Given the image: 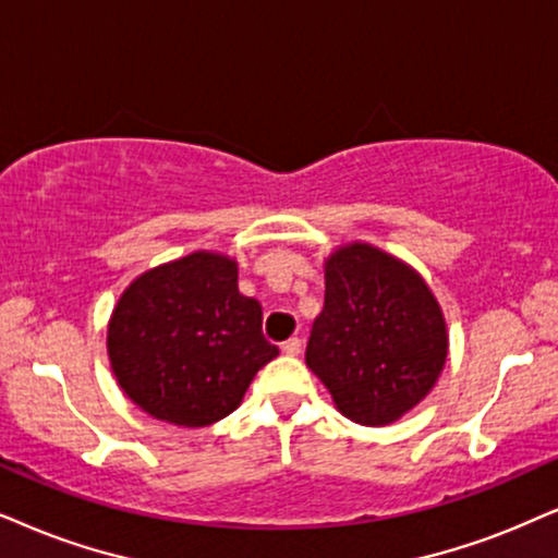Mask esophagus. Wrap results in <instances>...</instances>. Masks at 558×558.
Instances as JSON below:
<instances>
[{
    "instance_id": "34e87169",
    "label": "esophagus",
    "mask_w": 558,
    "mask_h": 558,
    "mask_svg": "<svg viewBox=\"0 0 558 558\" xmlns=\"http://www.w3.org/2000/svg\"><path fill=\"white\" fill-rule=\"evenodd\" d=\"M280 350H283L286 355H299V352H301V340H299V337H291V340H286L283 344H280Z\"/></svg>"
}]
</instances>
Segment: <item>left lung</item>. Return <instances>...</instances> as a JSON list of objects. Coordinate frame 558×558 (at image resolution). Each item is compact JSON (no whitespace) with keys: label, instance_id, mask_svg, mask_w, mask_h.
<instances>
[{"label":"left lung","instance_id":"obj_1","mask_svg":"<svg viewBox=\"0 0 558 558\" xmlns=\"http://www.w3.org/2000/svg\"><path fill=\"white\" fill-rule=\"evenodd\" d=\"M324 280L306 365L344 417L391 425L433 391L446 365L448 331L437 299L417 270L363 242L329 255Z\"/></svg>","mask_w":558,"mask_h":558}]
</instances>
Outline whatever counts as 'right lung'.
I'll use <instances>...</instances> for the list:
<instances>
[{"label":"right lung","instance_id":"obj_1","mask_svg":"<svg viewBox=\"0 0 558 558\" xmlns=\"http://www.w3.org/2000/svg\"><path fill=\"white\" fill-rule=\"evenodd\" d=\"M278 352L263 335V306L239 293L236 263L218 252L138 275L108 324L118 386L178 427H206L234 412Z\"/></svg>","mask_w":558,"mask_h":558}]
</instances>
